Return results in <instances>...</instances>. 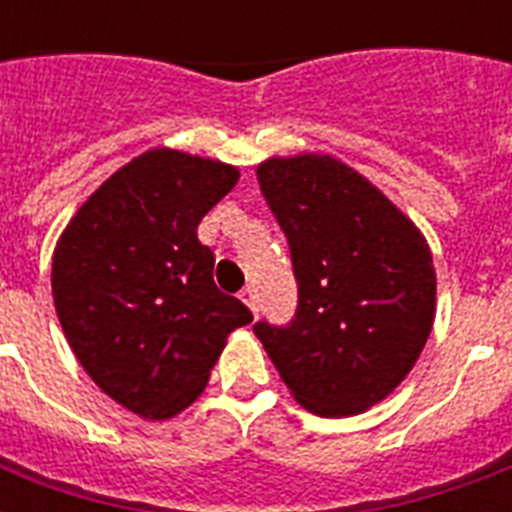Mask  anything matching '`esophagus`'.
Returning <instances> with one entry per match:
<instances>
[{"instance_id":"1","label":"esophagus","mask_w":512,"mask_h":512,"mask_svg":"<svg viewBox=\"0 0 512 512\" xmlns=\"http://www.w3.org/2000/svg\"><path fill=\"white\" fill-rule=\"evenodd\" d=\"M241 300H244V305H247L252 313L260 311V300H257V289L255 287L241 289Z\"/></svg>"}]
</instances>
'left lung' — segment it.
Returning <instances> with one entry per match:
<instances>
[{
    "mask_svg": "<svg viewBox=\"0 0 512 512\" xmlns=\"http://www.w3.org/2000/svg\"><path fill=\"white\" fill-rule=\"evenodd\" d=\"M289 241L297 311L257 321L292 396L319 417L366 412L412 372L436 319V268L420 228L335 156H273L257 167Z\"/></svg>",
    "mask_w": 512,
    "mask_h": 512,
    "instance_id": "obj_1",
    "label": "left lung"
}]
</instances>
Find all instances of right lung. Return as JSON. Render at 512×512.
Segmentation results:
<instances>
[{"mask_svg": "<svg viewBox=\"0 0 512 512\" xmlns=\"http://www.w3.org/2000/svg\"><path fill=\"white\" fill-rule=\"evenodd\" d=\"M239 180L231 164L154 148L114 172L60 233L52 300L103 393L170 420L207 388L225 337L252 321L215 287L201 217Z\"/></svg>", "mask_w": 512, "mask_h": 512, "instance_id": "add662e5", "label": "right lung"}]
</instances>
